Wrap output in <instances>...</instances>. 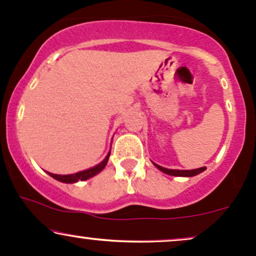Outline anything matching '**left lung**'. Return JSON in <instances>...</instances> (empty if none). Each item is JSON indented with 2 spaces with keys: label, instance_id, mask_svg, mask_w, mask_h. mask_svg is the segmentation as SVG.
Masks as SVG:
<instances>
[{
  "label": "left lung",
  "instance_id": "obj_1",
  "mask_svg": "<svg viewBox=\"0 0 256 256\" xmlns=\"http://www.w3.org/2000/svg\"><path fill=\"white\" fill-rule=\"evenodd\" d=\"M152 164H154V166L160 170L161 172L166 173V174L168 176H174V177H194V176H198L206 170V167H200V168H196V170H171V168H165V167L162 166H158V164L155 162Z\"/></svg>",
  "mask_w": 256,
  "mask_h": 256
}]
</instances>
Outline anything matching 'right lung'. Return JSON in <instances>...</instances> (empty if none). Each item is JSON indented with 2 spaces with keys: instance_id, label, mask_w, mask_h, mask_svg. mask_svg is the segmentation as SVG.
<instances>
[{
  "instance_id": "1",
  "label": "right lung",
  "mask_w": 256,
  "mask_h": 256,
  "mask_svg": "<svg viewBox=\"0 0 256 256\" xmlns=\"http://www.w3.org/2000/svg\"><path fill=\"white\" fill-rule=\"evenodd\" d=\"M110 152H108L107 156H106L104 160H102L100 164H98L96 166L91 167V168L84 170V171L73 173V174H54V173H50V172H46V173H48L50 177L56 179V180L62 182V183L71 184V183H77L79 180H86V179L94 177V176H96L98 173H100L104 168L108 162V158H110Z\"/></svg>"
}]
</instances>
